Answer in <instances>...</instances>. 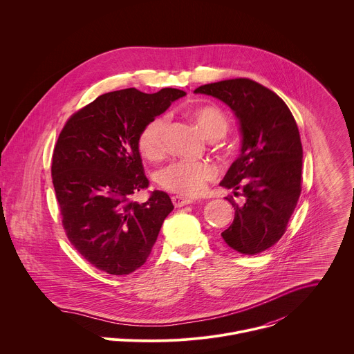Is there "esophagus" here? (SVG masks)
<instances>
[{"instance_id": "obj_1", "label": "esophagus", "mask_w": 354, "mask_h": 354, "mask_svg": "<svg viewBox=\"0 0 354 354\" xmlns=\"http://www.w3.org/2000/svg\"><path fill=\"white\" fill-rule=\"evenodd\" d=\"M171 202H173V204H174L176 207H183V205H185V204L192 203V201L188 199V198H183V196L174 195V196H171Z\"/></svg>"}]
</instances>
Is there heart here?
Masks as SVG:
<instances>
[{
    "mask_svg": "<svg viewBox=\"0 0 354 354\" xmlns=\"http://www.w3.org/2000/svg\"><path fill=\"white\" fill-rule=\"evenodd\" d=\"M189 117L196 124L203 136L216 140L225 136L229 129L226 114L214 106H199L189 111ZM167 117L158 115L150 120L138 136V149L140 153L152 162L162 159L166 153L165 132ZM216 176V169L209 162L177 160L163 167L158 174V183L162 188L187 196L195 198L205 191L207 183Z\"/></svg>",
    "mask_w": 354,
    "mask_h": 354,
    "instance_id": "1",
    "label": "heart"
}]
</instances>
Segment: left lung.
Segmentation results:
<instances>
[{
    "mask_svg": "<svg viewBox=\"0 0 354 354\" xmlns=\"http://www.w3.org/2000/svg\"><path fill=\"white\" fill-rule=\"evenodd\" d=\"M195 93L225 102L241 127V153L221 185L243 189L245 202L239 205L233 196L226 198L236 212L221 236L237 252H263L285 234L301 194L303 146L297 122L274 91L247 77L204 84Z\"/></svg>",
    "mask_w": 354,
    "mask_h": 354,
    "instance_id": "1",
    "label": "left lung"
}]
</instances>
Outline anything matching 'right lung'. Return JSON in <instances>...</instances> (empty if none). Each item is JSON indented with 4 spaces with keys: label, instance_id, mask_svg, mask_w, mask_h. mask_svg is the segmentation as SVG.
Returning <instances> with one entry per match:
<instances>
[{
    "label": "right lung",
    "instance_id": "obj_1",
    "mask_svg": "<svg viewBox=\"0 0 354 354\" xmlns=\"http://www.w3.org/2000/svg\"><path fill=\"white\" fill-rule=\"evenodd\" d=\"M184 95L177 88L111 91L73 113L58 136L51 177L62 227L101 271L128 275L142 267L174 208L162 191L142 204L131 198L149 187L138 149L142 128Z\"/></svg>",
    "mask_w": 354,
    "mask_h": 354
}]
</instances>
